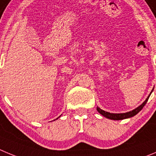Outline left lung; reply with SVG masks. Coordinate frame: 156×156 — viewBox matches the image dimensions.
<instances>
[{"label": "left lung", "mask_w": 156, "mask_h": 156, "mask_svg": "<svg viewBox=\"0 0 156 156\" xmlns=\"http://www.w3.org/2000/svg\"><path fill=\"white\" fill-rule=\"evenodd\" d=\"M152 91H153V90H152ZM152 91H151V92H152ZM151 93H150V95H151ZM150 95H148V98L145 99V101L143 102L141 106H139L138 107H137L136 109H134V110H132V111L127 112V113H108V112L104 111V110H102V109H101L100 108H99V107H97V110H98V112L100 113V114H102V116H105V117H106V118L110 119V120H123V119H126V118H129V117H132V116H135V115L137 114V113H139L141 109H142V108L144 107V105L146 104V102H148V98H149Z\"/></svg>", "instance_id": "obj_1"}]
</instances>
